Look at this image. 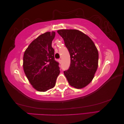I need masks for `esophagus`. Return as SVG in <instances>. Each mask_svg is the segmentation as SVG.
I'll return each mask as SVG.
<instances>
[{
  "instance_id": "34e87169",
  "label": "esophagus",
  "mask_w": 124,
  "mask_h": 124,
  "mask_svg": "<svg viewBox=\"0 0 124 124\" xmlns=\"http://www.w3.org/2000/svg\"><path fill=\"white\" fill-rule=\"evenodd\" d=\"M58 62H59V63H62V60L61 59H58Z\"/></svg>"
}]
</instances>
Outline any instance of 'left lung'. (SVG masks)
I'll use <instances>...</instances> for the list:
<instances>
[{"mask_svg": "<svg viewBox=\"0 0 124 124\" xmlns=\"http://www.w3.org/2000/svg\"><path fill=\"white\" fill-rule=\"evenodd\" d=\"M57 32L70 56V65L63 72L65 76L71 86L83 88L93 80L98 68V50L92 39L78 30L62 29Z\"/></svg>", "mask_w": 124, "mask_h": 124, "instance_id": "1", "label": "left lung"}]
</instances>
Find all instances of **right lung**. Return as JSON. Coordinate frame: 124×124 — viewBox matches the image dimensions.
Returning <instances> with one entry per match:
<instances>
[{"mask_svg": "<svg viewBox=\"0 0 124 124\" xmlns=\"http://www.w3.org/2000/svg\"><path fill=\"white\" fill-rule=\"evenodd\" d=\"M55 32H46L29 44L24 52V72L33 87L39 92L53 88L60 73L59 63L54 58L52 42Z\"/></svg>", "mask_w": 124, "mask_h": 124, "instance_id": "obj_1", "label": "right lung"}]
</instances>
